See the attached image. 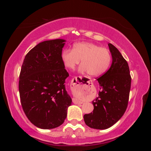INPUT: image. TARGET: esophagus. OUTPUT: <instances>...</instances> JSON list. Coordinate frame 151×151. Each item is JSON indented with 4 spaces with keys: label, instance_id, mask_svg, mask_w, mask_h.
Masks as SVG:
<instances>
[{
    "label": "esophagus",
    "instance_id": "34e87169",
    "mask_svg": "<svg viewBox=\"0 0 151 151\" xmlns=\"http://www.w3.org/2000/svg\"><path fill=\"white\" fill-rule=\"evenodd\" d=\"M81 78V77H80V76H76V77L73 78L72 81H71V86H73V88H76V89L80 88L81 84L80 82H79V80H80ZM73 103L76 104L83 103L82 102L78 101L77 99H73Z\"/></svg>",
    "mask_w": 151,
    "mask_h": 151
}]
</instances>
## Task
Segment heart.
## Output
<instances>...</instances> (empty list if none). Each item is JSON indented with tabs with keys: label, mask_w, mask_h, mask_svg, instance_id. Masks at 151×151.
<instances>
[{
	"label": "heart",
	"mask_w": 151,
	"mask_h": 151,
	"mask_svg": "<svg viewBox=\"0 0 151 151\" xmlns=\"http://www.w3.org/2000/svg\"><path fill=\"white\" fill-rule=\"evenodd\" d=\"M61 58L66 67L70 69H74L82 60L81 72H88L89 75L97 76L108 69L111 57L105 48L94 43L81 42L74 45L73 50H64Z\"/></svg>",
	"instance_id": "b5f03b06"
}]
</instances>
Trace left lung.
<instances>
[{"label":"left lung","mask_w":151,"mask_h":151,"mask_svg":"<svg viewBox=\"0 0 151 151\" xmlns=\"http://www.w3.org/2000/svg\"><path fill=\"white\" fill-rule=\"evenodd\" d=\"M112 55L111 67L97 78L101 91L93 101V112L84 115L88 127L106 129L114 124L123 115L127 108L131 90V77L129 65L119 50L108 44Z\"/></svg>","instance_id":"left-lung-1"}]
</instances>
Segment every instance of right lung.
<instances>
[{"label":"right lung","mask_w":151,"mask_h":151,"mask_svg":"<svg viewBox=\"0 0 151 151\" xmlns=\"http://www.w3.org/2000/svg\"><path fill=\"white\" fill-rule=\"evenodd\" d=\"M66 40H45L25 56L19 76L20 102L32 123L42 129L62 124L72 99L66 90L69 75L61 58Z\"/></svg>","instance_id":"obj_1"}]
</instances>
